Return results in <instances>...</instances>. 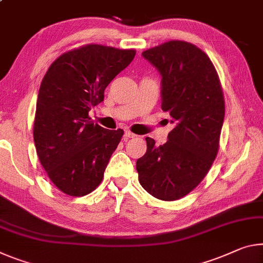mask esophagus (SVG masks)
Returning a JSON list of instances; mask_svg holds the SVG:
<instances>
[{
    "label": "esophagus",
    "mask_w": 263,
    "mask_h": 263,
    "mask_svg": "<svg viewBox=\"0 0 263 263\" xmlns=\"http://www.w3.org/2000/svg\"><path fill=\"white\" fill-rule=\"evenodd\" d=\"M135 137H136L135 133H132L130 131H125L124 133V140H128L130 138H135Z\"/></svg>",
    "instance_id": "34e87169"
}]
</instances>
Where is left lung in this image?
<instances>
[{"mask_svg": "<svg viewBox=\"0 0 263 263\" xmlns=\"http://www.w3.org/2000/svg\"><path fill=\"white\" fill-rule=\"evenodd\" d=\"M141 56L160 73L161 109L174 128L160 146L146 137V153L136 167L145 191L173 201L201 182L218 154L223 93L210 57L194 44L170 41Z\"/></svg>", "mask_w": 263, "mask_h": 263, "instance_id": "obj_1", "label": "left lung"}]
</instances>
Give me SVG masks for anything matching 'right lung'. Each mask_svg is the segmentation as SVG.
I'll use <instances>...</instances> for the list:
<instances>
[{
  "label": "right lung",
  "instance_id": "obj_1",
  "mask_svg": "<svg viewBox=\"0 0 263 263\" xmlns=\"http://www.w3.org/2000/svg\"><path fill=\"white\" fill-rule=\"evenodd\" d=\"M136 56L135 50L89 44L60 56L41 83L34 123L36 152L58 190L83 197L96 190L124 131L93 124L89 111Z\"/></svg>",
  "mask_w": 263,
  "mask_h": 263
}]
</instances>
